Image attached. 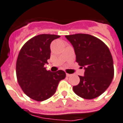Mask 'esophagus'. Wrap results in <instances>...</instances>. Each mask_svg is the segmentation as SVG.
<instances>
[{
	"label": "esophagus",
	"instance_id": "1",
	"mask_svg": "<svg viewBox=\"0 0 123 123\" xmlns=\"http://www.w3.org/2000/svg\"><path fill=\"white\" fill-rule=\"evenodd\" d=\"M72 74H68V73H66V76L67 77H69V76H71Z\"/></svg>",
	"mask_w": 123,
	"mask_h": 123
}]
</instances>
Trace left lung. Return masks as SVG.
Listing matches in <instances>:
<instances>
[{
	"label": "left lung",
	"mask_w": 123,
	"mask_h": 123,
	"mask_svg": "<svg viewBox=\"0 0 123 123\" xmlns=\"http://www.w3.org/2000/svg\"><path fill=\"white\" fill-rule=\"evenodd\" d=\"M72 44L76 61L85 69L84 76L74 86V92L85 99L100 96L107 89L114 77L112 57L107 46L100 39L88 34L65 36Z\"/></svg>",
	"instance_id": "obj_1"
}]
</instances>
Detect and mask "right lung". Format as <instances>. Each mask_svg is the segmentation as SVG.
Here are the masks:
<instances>
[{
	"label": "right lung",
	"instance_id": "1",
	"mask_svg": "<svg viewBox=\"0 0 123 123\" xmlns=\"http://www.w3.org/2000/svg\"><path fill=\"white\" fill-rule=\"evenodd\" d=\"M59 35L42 34L29 40L23 46L16 61V76L27 96L43 101L51 97L61 80L66 78L62 70L47 71L45 65L50 57V43Z\"/></svg>",
	"mask_w": 123,
	"mask_h": 123
}]
</instances>
